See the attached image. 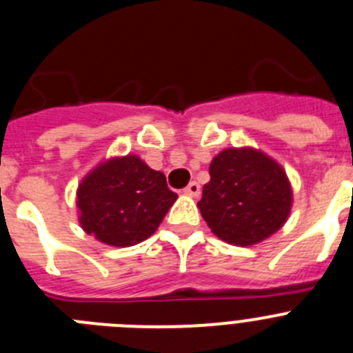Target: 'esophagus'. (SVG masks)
<instances>
[{
    "instance_id": "obj_1",
    "label": "esophagus",
    "mask_w": 353,
    "mask_h": 353,
    "mask_svg": "<svg viewBox=\"0 0 353 353\" xmlns=\"http://www.w3.org/2000/svg\"><path fill=\"white\" fill-rule=\"evenodd\" d=\"M199 192H201V189H199V183L198 182H191L189 185L183 189V194L187 196H194V198H198Z\"/></svg>"
}]
</instances>
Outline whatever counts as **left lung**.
Segmentation results:
<instances>
[{
	"label": "left lung",
	"instance_id": "left-lung-1",
	"mask_svg": "<svg viewBox=\"0 0 353 353\" xmlns=\"http://www.w3.org/2000/svg\"><path fill=\"white\" fill-rule=\"evenodd\" d=\"M198 201L214 235L233 245H254L286 223L292 185L274 159L254 148H226L208 168Z\"/></svg>",
	"mask_w": 353,
	"mask_h": 353
}]
</instances>
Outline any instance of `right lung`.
Wrapping results in <instances>:
<instances>
[{
  "label": "right lung",
  "instance_id": "1",
  "mask_svg": "<svg viewBox=\"0 0 353 353\" xmlns=\"http://www.w3.org/2000/svg\"><path fill=\"white\" fill-rule=\"evenodd\" d=\"M179 196L138 155L113 157L77 187L81 228L108 245L129 248L154 235Z\"/></svg>",
  "mask_w": 353,
  "mask_h": 353
}]
</instances>
